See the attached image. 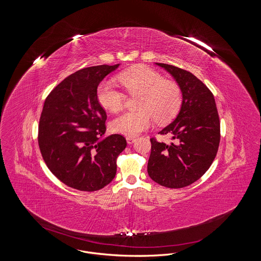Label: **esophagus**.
<instances>
[{
    "label": "esophagus",
    "mask_w": 261,
    "mask_h": 261,
    "mask_svg": "<svg viewBox=\"0 0 261 261\" xmlns=\"http://www.w3.org/2000/svg\"><path fill=\"white\" fill-rule=\"evenodd\" d=\"M126 141H127V143H128L129 145H132V144L136 141V139H135L134 137H127V138H126Z\"/></svg>",
    "instance_id": "1"
}]
</instances>
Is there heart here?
<instances>
[{
    "instance_id": "b5f03b06",
    "label": "heart",
    "mask_w": 261,
    "mask_h": 261,
    "mask_svg": "<svg viewBox=\"0 0 261 261\" xmlns=\"http://www.w3.org/2000/svg\"><path fill=\"white\" fill-rule=\"evenodd\" d=\"M119 83L130 94H139V112H126L112 122V131L125 136L135 137L152 124V117L159 122L171 119L180 109L182 94L180 87L166 81L155 70L145 65L131 67L117 76ZM99 105L112 112L120 111L124 105V93L112 81L101 82L97 90Z\"/></svg>"
}]
</instances>
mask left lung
<instances>
[{
  "label": "left lung",
  "mask_w": 261,
  "mask_h": 261,
  "mask_svg": "<svg viewBox=\"0 0 261 261\" xmlns=\"http://www.w3.org/2000/svg\"><path fill=\"white\" fill-rule=\"evenodd\" d=\"M172 75L182 92V105L173 122L160 132L171 135V144L150 139L149 176L158 184L178 189L199 180L211 167L220 142V121L215 99L191 72L166 63H155Z\"/></svg>",
  "instance_id": "obj_1"
}]
</instances>
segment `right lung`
<instances>
[{"mask_svg": "<svg viewBox=\"0 0 261 261\" xmlns=\"http://www.w3.org/2000/svg\"><path fill=\"white\" fill-rule=\"evenodd\" d=\"M119 64L80 69L54 88L41 113L38 144L50 172L66 186L94 192L116 174V159L126 148L119 134L101 139L107 113L99 105L100 81Z\"/></svg>", "mask_w": 261, "mask_h": 261, "instance_id": "1", "label": "right lung"}]
</instances>
